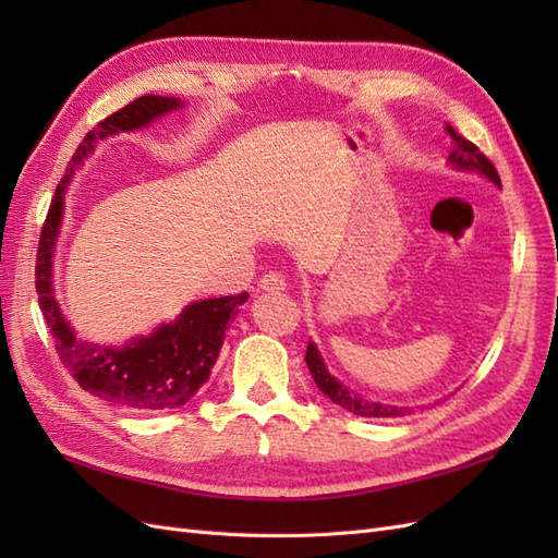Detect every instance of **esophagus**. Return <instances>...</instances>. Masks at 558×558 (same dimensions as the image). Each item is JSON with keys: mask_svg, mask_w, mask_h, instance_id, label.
I'll return each instance as SVG.
<instances>
[{"mask_svg": "<svg viewBox=\"0 0 558 558\" xmlns=\"http://www.w3.org/2000/svg\"><path fill=\"white\" fill-rule=\"evenodd\" d=\"M260 289L267 293H281V291H286V277L279 272H267L260 279Z\"/></svg>", "mask_w": 558, "mask_h": 558, "instance_id": "obj_1", "label": "esophagus"}]
</instances>
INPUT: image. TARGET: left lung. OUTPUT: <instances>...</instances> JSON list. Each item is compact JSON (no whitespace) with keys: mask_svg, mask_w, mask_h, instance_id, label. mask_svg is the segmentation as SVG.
Here are the masks:
<instances>
[{"mask_svg":"<svg viewBox=\"0 0 558 558\" xmlns=\"http://www.w3.org/2000/svg\"><path fill=\"white\" fill-rule=\"evenodd\" d=\"M447 132H449L451 142H453V148H451V154H449L447 160H449L453 167H459V170H477V172H482L484 177L492 179L496 185H500V177H498V172H496L494 162L488 160L475 144L468 142V140L463 137V134L456 132L449 123H447ZM305 361H307L310 373H312V377H314V381H316V386L320 388V391H324L335 404H340L342 410H347V412H351V414L367 416V418H388V416H402V414L410 412L408 408H396V404L373 402V400L361 398L359 393L349 391L347 386H342L335 377H330V373L326 369L324 361H320L318 351H316V347H314L312 342H310V347H307Z\"/></svg>","mask_w":558,"mask_h":558,"instance_id":"8db88e82","label":"left lung"}]
</instances>
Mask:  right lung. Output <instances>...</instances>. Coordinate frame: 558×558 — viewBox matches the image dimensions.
Segmentation results:
<instances>
[{"instance_id": "add662e5", "label": "right lung", "mask_w": 558, "mask_h": 558, "mask_svg": "<svg viewBox=\"0 0 558 558\" xmlns=\"http://www.w3.org/2000/svg\"><path fill=\"white\" fill-rule=\"evenodd\" d=\"M181 102L174 97L144 95L99 121L76 148L64 177L50 199L41 238L37 248L35 286L39 307L56 340V351L62 365L70 369L83 391L107 400L109 404L134 412L174 410L189 402L199 386L211 375V367L221 353L228 320L238 316L248 293L193 302L185 307L174 324L160 326L154 335L137 337L123 349L83 342L66 326L58 310L50 286V260H53L58 228L64 207V185L70 183L74 167L93 150V144L118 130H134L154 121L160 113L177 109Z\"/></svg>"}]
</instances>
